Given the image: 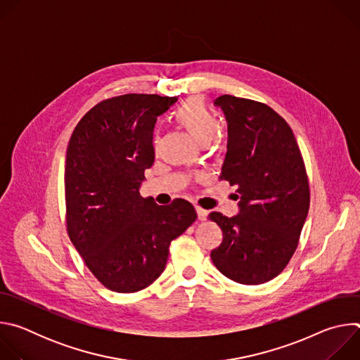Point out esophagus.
I'll use <instances>...</instances> for the list:
<instances>
[{
	"instance_id": "1",
	"label": "esophagus",
	"mask_w": 360,
	"mask_h": 360,
	"mask_svg": "<svg viewBox=\"0 0 360 360\" xmlns=\"http://www.w3.org/2000/svg\"><path fill=\"white\" fill-rule=\"evenodd\" d=\"M195 210H196V214H198V219H199V221H205V219H207V217H208V211L202 210L200 207H196Z\"/></svg>"
}]
</instances>
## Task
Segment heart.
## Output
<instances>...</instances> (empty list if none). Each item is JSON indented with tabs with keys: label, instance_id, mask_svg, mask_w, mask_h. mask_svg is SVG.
I'll use <instances>...</instances> for the list:
<instances>
[{
	"label": "heart",
	"instance_id": "heart-1",
	"mask_svg": "<svg viewBox=\"0 0 360 360\" xmlns=\"http://www.w3.org/2000/svg\"><path fill=\"white\" fill-rule=\"evenodd\" d=\"M172 120L200 145L210 143L219 129L218 117L199 96L186 99L172 114Z\"/></svg>",
	"mask_w": 360,
	"mask_h": 360
}]
</instances>
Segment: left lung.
<instances>
[{"label":"left lung","instance_id":"1","mask_svg":"<svg viewBox=\"0 0 360 360\" xmlns=\"http://www.w3.org/2000/svg\"><path fill=\"white\" fill-rule=\"evenodd\" d=\"M228 121V152L221 178L236 186L240 211L210 214L224 238L212 249L218 271L242 285L278 276L295 253L309 211L311 189L289 124L269 105L248 98L215 99Z\"/></svg>","mask_w":360,"mask_h":360}]
</instances>
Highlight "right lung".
I'll return each mask as SVG.
<instances>
[{
  "label": "right lung",
  "instance_id": "right-lung-1",
  "mask_svg": "<svg viewBox=\"0 0 360 360\" xmlns=\"http://www.w3.org/2000/svg\"><path fill=\"white\" fill-rule=\"evenodd\" d=\"M175 96L125 94L98 102L77 124L65 160L67 232L92 275L120 293L155 282L169 245L196 219L176 198L160 207L139 195L155 161L152 132Z\"/></svg>",
  "mask_w": 360,
  "mask_h": 360
}]
</instances>
